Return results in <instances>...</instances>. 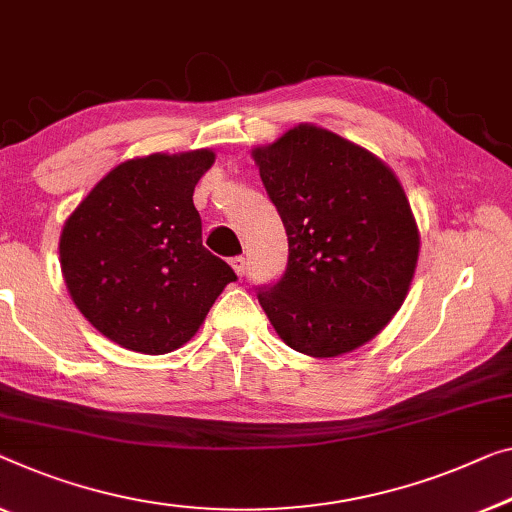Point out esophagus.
<instances>
[{"mask_svg": "<svg viewBox=\"0 0 512 512\" xmlns=\"http://www.w3.org/2000/svg\"><path fill=\"white\" fill-rule=\"evenodd\" d=\"M230 264H232V269H234V273L236 276H243V273H246V257H241V255H236V257H232L230 259Z\"/></svg>", "mask_w": 512, "mask_h": 512, "instance_id": "obj_1", "label": "esophagus"}]
</instances>
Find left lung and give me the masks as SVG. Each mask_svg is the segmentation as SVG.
Returning <instances> with one entry per match:
<instances>
[{"mask_svg":"<svg viewBox=\"0 0 512 512\" xmlns=\"http://www.w3.org/2000/svg\"><path fill=\"white\" fill-rule=\"evenodd\" d=\"M287 232V266L257 287L273 329L296 352L331 358L391 322L418 262L407 195L377 156L301 124L253 151Z\"/></svg>","mask_w":512,"mask_h":512,"instance_id":"obj_1","label":"left lung"}]
</instances>
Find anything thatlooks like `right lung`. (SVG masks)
Returning a JSON list of instances; mask_svg holds the SVG:
<instances>
[{
	"label": "right lung",
	"instance_id": "add662e5",
	"mask_svg": "<svg viewBox=\"0 0 512 512\" xmlns=\"http://www.w3.org/2000/svg\"><path fill=\"white\" fill-rule=\"evenodd\" d=\"M207 149L126 160L91 188L59 239L73 303L105 338L142 354L179 349L236 280L202 246L193 193Z\"/></svg>",
	"mask_w": 512,
	"mask_h": 512
}]
</instances>
